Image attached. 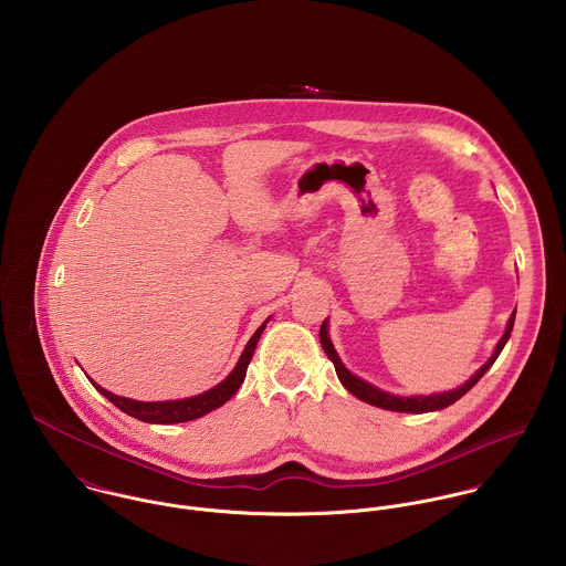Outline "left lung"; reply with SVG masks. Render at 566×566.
Wrapping results in <instances>:
<instances>
[{
    "instance_id": "left-lung-1",
    "label": "left lung",
    "mask_w": 566,
    "mask_h": 566,
    "mask_svg": "<svg viewBox=\"0 0 566 566\" xmlns=\"http://www.w3.org/2000/svg\"><path fill=\"white\" fill-rule=\"evenodd\" d=\"M514 316H516V310L512 312L507 326H505V333L501 335V339L496 342L490 359L485 361L484 366L469 379L464 381L460 388L455 390H449V392H436V395H411V397H401V395H392V392H386L364 379H359L357 375H353L339 359L331 337H328V321H324L321 326V344H323L324 353L326 357L333 361L335 366V373H337V379L342 381V386L353 395L357 397L359 401L364 403L375 405V407H381V409H390V411H405V413H424V411H438V409H444L449 405L455 403L458 399H462L482 377L488 373V368L494 364V359L499 357V353L503 350L505 342L510 339V333H512V326H514Z\"/></svg>"
}]
</instances>
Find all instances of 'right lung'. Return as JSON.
<instances>
[{"label":"right lung","instance_id":"1","mask_svg":"<svg viewBox=\"0 0 566 566\" xmlns=\"http://www.w3.org/2000/svg\"><path fill=\"white\" fill-rule=\"evenodd\" d=\"M270 323V318L265 323L261 324L254 335L248 339L245 348L240 355V361L235 364V368L231 370V375L220 381L218 386H213L211 390L202 392V395H196V397H189V399H176V401H135V399H126V397H117L108 390H104L102 386H97L95 381H91L95 386V390L99 395H104L111 403L115 407H119L122 411H126L128 416L137 418V420H144V422H153V424H174V422H187V420H196L218 407L227 403L243 384V377H245V368L254 355V348H256V342L265 328V324Z\"/></svg>","mask_w":566,"mask_h":566}]
</instances>
